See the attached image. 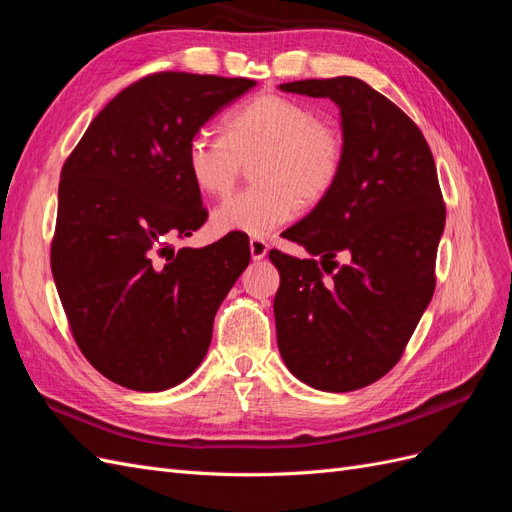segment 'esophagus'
Instances as JSON below:
<instances>
[{
  "mask_svg": "<svg viewBox=\"0 0 512 512\" xmlns=\"http://www.w3.org/2000/svg\"><path fill=\"white\" fill-rule=\"evenodd\" d=\"M269 252V245L267 241L262 237H252L250 239V254H252V260H262L267 256Z\"/></svg>",
  "mask_w": 512,
  "mask_h": 512,
  "instance_id": "esophagus-1",
  "label": "esophagus"
}]
</instances>
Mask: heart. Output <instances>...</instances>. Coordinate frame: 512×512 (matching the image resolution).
Instances as JSON below:
<instances>
[{"label": "heart", "mask_w": 512, "mask_h": 512, "mask_svg": "<svg viewBox=\"0 0 512 512\" xmlns=\"http://www.w3.org/2000/svg\"><path fill=\"white\" fill-rule=\"evenodd\" d=\"M224 132H196L185 153L194 185L211 198L228 196L245 162L257 160L256 185L215 209L218 235L267 237L297 218L301 200L320 203L342 175V130L301 100L260 94L226 115Z\"/></svg>", "instance_id": "b5f03b06"}]
</instances>
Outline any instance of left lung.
Segmentation results:
<instances>
[{"mask_svg":"<svg viewBox=\"0 0 512 512\" xmlns=\"http://www.w3.org/2000/svg\"><path fill=\"white\" fill-rule=\"evenodd\" d=\"M280 87L339 106L346 158L335 188L284 232L312 258L269 252L282 280L277 346L305 384L348 393L404 354L436 290L446 207L423 132L380 91L354 76ZM342 251L349 262L333 274Z\"/></svg>","mask_w":512,"mask_h":512,"instance_id":"obj_1","label":"left lung"}]
</instances>
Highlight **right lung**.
<instances>
[{
  "mask_svg": "<svg viewBox=\"0 0 512 512\" xmlns=\"http://www.w3.org/2000/svg\"><path fill=\"white\" fill-rule=\"evenodd\" d=\"M256 81L156 72L108 102L61 168L51 271L76 346L132 391L177 386L205 359L250 241H173L207 222L190 138Z\"/></svg>",
  "mask_w": 512,
  "mask_h": 512,
  "instance_id": "1",
  "label": "right lung"
}]
</instances>
